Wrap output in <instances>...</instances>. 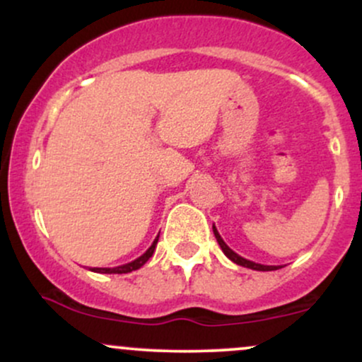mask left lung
I'll return each mask as SVG.
<instances>
[{
    "mask_svg": "<svg viewBox=\"0 0 362 362\" xmlns=\"http://www.w3.org/2000/svg\"><path fill=\"white\" fill-rule=\"evenodd\" d=\"M213 231H214L216 240H218L219 247H221V250L224 252V255H226L230 260H233L235 264L242 265V267H247V269H253V271H277V269H281L279 265H262V264H255V262H252V260L243 259V257H240L238 253H235L230 247H228L226 243H224V240L221 238V236H219L218 230H216V226H213Z\"/></svg>",
    "mask_w": 362,
    "mask_h": 362,
    "instance_id": "1",
    "label": "left lung"
}]
</instances>
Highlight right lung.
Returning a JSON list of instances; mask_svg holds the SVG:
<instances>
[{"mask_svg": "<svg viewBox=\"0 0 362 362\" xmlns=\"http://www.w3.org/2000/svg\"><path fill=\"white\" fill-rule=\"evenodd\" d=\"M158 238H160V235L156 236L155 242H153L151 247H149L148 250L139 257V259L129 262V264L119 265V267H112V269H109V267H93V269H91V271H93V272H100V274H127V272H132V271H138L139 267H143V265L146 264V262L149 260V257L153 255V252H155V248H156Z\"/></svg>", "mask_w": 362, "mask_h": 362, "instance_id": "1", "label": "right lung"}]
</instances>
